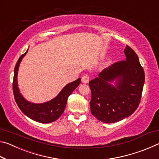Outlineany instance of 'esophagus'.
Segmentation results:
<instances>
[{
  "label": "esophagus",
  "mask_w": 159,
  "mask_h": 159,
  "mask_svg": "<svg viewBox=\"0 0 159 159\" xmlns=\"http://www.w3.org/2000/svg\"><path fill=\"white\" fill-rule=\"evenodd\" d=\"M82 82L83 83H88V82H89V76H88L87 74H85L84 76H83L82 77Z\"/></svg>",
  "instance_id": "1"
}]
</instances>
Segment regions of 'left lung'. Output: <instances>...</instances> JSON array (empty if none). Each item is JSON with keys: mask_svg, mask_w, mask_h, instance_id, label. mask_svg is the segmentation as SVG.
I'll use <instances>...</instances> for the list:
<instances>
[{"mask_svg": "<svg viewBox=\"0 0 159 159\" xmlns=\"http://www.w3.org/2000/svg\"><path fill=\"white\" fill-rule=\"evenodd\" d=\"M124 53L125 60L109 66L89 82L91 113L103 123H112L129 117L140 102L144 69L132 48L126 45Z\"/></svg>", "mask_w": 159, "mask_h": 159, "instance_id": "1", "label": "left lung"}]
</instances>
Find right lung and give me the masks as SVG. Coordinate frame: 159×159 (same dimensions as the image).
I'll return each instance as SVG.
<instances>
[{"instance_id":"add662e5","label":"right lung","mask_w":159,"mask_h":159,"mask_svg":"<svg viewBox=\"0 0 159 159\" xmlns=\"http://www.w3.org/2000/svg\"><path fill=\"white\" fill-rule=\"evenodd\" d=\"M28 50L29 48L26 52L19 58L15 67L12 87L15 102L21 111L34 121L41 123H52L57 120L63 114L66 105L68 97L79 85L81 79L79 78L74 81L66 84L60 93L50 101L37 104L26 100L21 95L18 87L17 75L21 61L26 55Z\"/></svg>"}]
</instances>
